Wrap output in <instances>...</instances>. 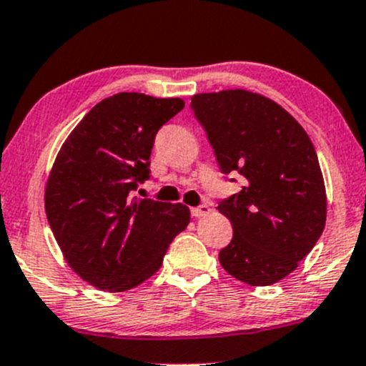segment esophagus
<instances>
[{
  "label": "esophagus",
  "instance_id": "esophagus-1",
  "mask_svg": "<svg viewBox=\"0 0 366 366\" xmlns=\"http://www.w3.org/2000/svg\"><path fill=\"white\" fill-rule=\"evenodd\" d=\"M209 212H210V205L209 204H200L199 207L192 209V216L193 217H204V216H207Z\"/></svg>",
  "mask_w": 366,
  "mask_h": 366
}]
</instances>
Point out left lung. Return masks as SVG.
Instances as JSON below:
<instances>
[{"mask_svg":"<svg viewBox=\"0 0 366 366\" xmlns=\"http://www.w3.org/2000/svg\"><path fill=\"white\" fill-rule=\"evenodd\" d=\"M190 107L221 173L242 179V190L217 205L233 224L219 262L247 285H274L298 267L325 226L324 178L310 137L277 102L248 90L197 94Z\"/></svg>","mask_w":366,"mask_h":366,"instance_id":"left-lung-1","label":"left lung"}]
</instances>
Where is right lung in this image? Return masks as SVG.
Masks as SVG:
<instances>
[{
	"mask_svg": "<svg viewBox=\"0 0 366 366\" xmlns=\"http://www.w3.org/2000/svg\"><path fill=\"white\" fill-rule=\"evenodd\" d=\"M183 107L139 92L102 99L56 157L47 221L70 267L99 290L119 293L156 274L190 222L187 205L133 197L150 178L157 132Z\"/></svg>",
	"mask_w": 366,
	"mask_h": 366,
	"instance_id": "obj_1",
	"label": "right lung"
}]
</instances>
